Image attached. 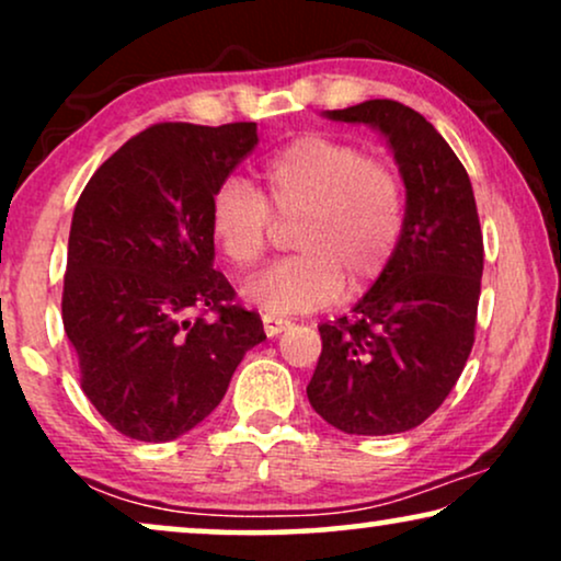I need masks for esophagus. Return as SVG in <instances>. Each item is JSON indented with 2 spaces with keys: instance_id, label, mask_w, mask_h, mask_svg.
<instances>
[{
  "instance_id": "34e87169",
  "label": "esophagus",
  "mask_w": 561,
  "mask_h": 561,
  "mask_svg": "<svg viewBox=\"0 0 561 561\" xmlns=\"http://www.w3.org/2000/svg\"><path fill=\"white\" fill-rule=\"evenodd\" d=\"M288 327H290L288 319L273 317V313H265V317H263V329H265L267 336H278L280 332H286Z\"/></svg>"
}]
</instances>
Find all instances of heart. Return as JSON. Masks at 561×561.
Masks as SVG:
<instances>
[{"mask_svg":"<svg viewBox=\"0 0 561 561\" xmlns=\"http://www.w3.org/2000/svg\"><path fill=\"white\" fill-rule=\"evenodd\" d=\"M260 194L240 179L214 188L206 227L234 267L255 265L271 237L273 214H301L298 255L283 257L242 286L252 306L273 317L324 309L344 286L378 280L403 234V186L393 168L340 137L309 133L260 165Z\"/></svg>","mask_w":561,"mask_h":561,"instance_id":"obj_1","label":"heart"}]
</instances>
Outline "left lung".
Masks as SVG:
<instances>
[{
	"mask_svg": "<svg viewBox=\"0 0 561 561\" xmlns=\"http://www.w3.org/2000/svg\"><path fill=\"white\" fill-rule=\"evenodd\" d=\"M324 117L386 137L405 214L380 278L350 313L319 327L321 357L306 396L344 434H401L439 409L472 352L485 257L472 183L411 106L370 99Z\"/></svg>",
	"mask_w": 561,
	"mask_h": 561,
	"instance_id": "1",
	"label": "left lung"
}]
</instances>
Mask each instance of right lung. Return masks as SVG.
I'll use <instances>...</instances> for the list:
<instances>
[{
  "mask_svg": "<svg viewBox=\"0 0 561 561\" xmlns=\"http://www.w3.org/2000/svg\"><path fill=\"white\" fill-rule=\"evenodd\" d=\"M255 145V122H163L99 165L76 204L64 329L83 393L129 439L171 442L202 424L265 340L214 271L206 227L214 188Z\"/></svg>",
  "mask_w": 561,
  "mask_h": 561,
  "instance_id": "obj_1",
  "label": "right lung"
}]
</instances>
